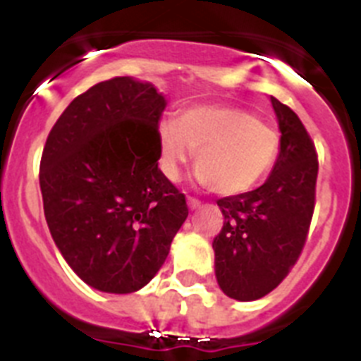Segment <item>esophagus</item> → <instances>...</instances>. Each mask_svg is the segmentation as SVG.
<instances>
[{"label":"esophagus","instance_id":"1","mask_svg":"<svg viewBox=\"0 0 361 361\" xmlns=\"http://www.w3.org/2000/svg\"><path fill=\"white\" fill-rule=\"evenodd\" d=\"M188 208H190V209L200 208V200L199 199H193V197H188Z\"/></svg>","mask_w":361,"mask_h":361}]
</instances>
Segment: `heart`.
I'll return each instance as SVG.
<instances>
[{
    "label": "heart",
    "mask_w": 361,
    "mask_h": 361,
    "mask_svg": "<svg viewBox=\"0 0 361 361\" xmlns=\"http://www.w3.org/2000/svg\"><path fill=\"white\" fill-rule=\"evenodd\" d=\"M162 173L177 178L195 153L197 178L219 195H240L257 186L279 155L275 130L231 104H199L157 130Z\"/></svg>",
    "instance_id": "obj_1"
}]
</instances>
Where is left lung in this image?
<instances>
[{
  "mask_svg": "<svg viewBox=\"0 0 361 361\" xmlns=\"http://www.w3.org/2000/svg\"><path fill=\"white\" fill-rule=\"evenodd\" d=\"M280 152L260 188L219 199L224 226L213 240L215 276L229 298L251 302L288 276L305 244L314 209L318 159L307 130L289 106L271 97Z\"/></svg>",
  "mask_w": 361,
  "mask_h": 361,
  "instance_id": "8db88e82",
  "label": "left lung"
}]
</instances>
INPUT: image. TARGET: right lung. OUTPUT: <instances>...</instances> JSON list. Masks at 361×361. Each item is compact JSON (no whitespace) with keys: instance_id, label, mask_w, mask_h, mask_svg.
<instances>
[{"instance_id":"add662e5","label":"right lung","mask_w":361,"mask_h":361,"mask_svg":"<svg viewBox=\"0 0 361 361\" xmlns=\"http://www.w3.org/2000/svg\"><path fill=\"white\" fill-rule=\"evenodd\" d=\"M164 108L152 82L114 78L73 99L44 145L39 186L50 235L97 291L145 288L188 216L186 199L157 164Z\"/></svg>"}]
</instances>
